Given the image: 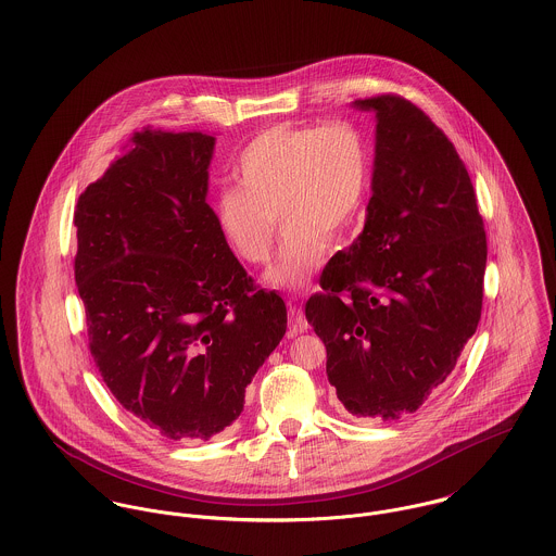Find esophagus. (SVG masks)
Wrapping results in <instances>:
<instances>
[{
	"mask_svg": "<svg viewBox=\"0 0 556 556\" xmlns=\"http://www.w3.org/2000/svg\"><path fill=\"white\" fill-rule=\"evenodd\" d=\"M308 329V320L304 317L302 306L289 304V336H298Z\"/></svg>",
	"mask_w": 556,
	"mask_h": 556,
	"instance_id": "1",
	"label": "esophagus"
}]
</instances>
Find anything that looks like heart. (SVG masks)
Returning a JSON list of instances; mask_svg holds the SVG:
<instances>
[{
	"label": "heart",
	"mask_w": 556,
	"mask_h": 556,
	"mask_svg": "<svg viewBox=\"0 0 556 556\" xmlns=\"http://www.w3.org/2000/svg\"><path fill=\"white\" fill-rule=\"evenodd\" d=\"M238 188L214 201V223L239 261L269 258L276 218L285 225L267 278L276 287H304L359 212L370 181V150L351 122L276 124L239 154Z\"/></svg>",
	"instance_id": "1"
}]
</instances>
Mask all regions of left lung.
<instances>
[{"label":"left lung","instance_id":"obj_1","mask_svg":"<svg viewBox=\"0 0 556 556\" xmlns=\"http://www.w3.org/2000/svg\"><path fill=\"white\" fill-rule=\"evenodd\" d=\"M377 113L364 231L329 258L306 318L327 349V379L357 419L417 410L476 333L485 231L465 162L413 102H353Z\"/></svg>","mask_w":556,"mask_h":556}]
</instances>
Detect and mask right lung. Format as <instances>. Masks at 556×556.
I'll return each instance as SVG.
<instances>
[{"label": "right lung", "instance_id": "obj_1", "mask_svg": "<svg viewBox=\"0 0 556 556\" xmlns=\"http://www.w3.org/2000/svg\"><path fill=\"white\" fill-rule=\"evenodd\" d=\"M75 210L89 351L117 402L170 441H207L243 410L287 331L205 203L216 139L143 128Z\"/></svg>", "mask_w": 556, "mask_h": 556}]
</instances>
